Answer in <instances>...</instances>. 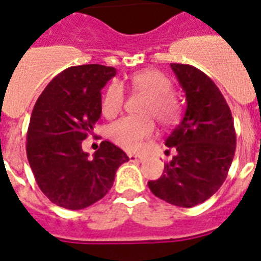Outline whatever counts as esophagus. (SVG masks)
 Segmentation results:
<instances>
[{"label":"esophagus","instance_id":"34e87169","mask_svg":"<svg viewBox=\"0 0 261 261\" xmlns=\"http://www.w3.org/2000/svg\"><path fill=\"white\" fill-rule=\"evenodd\" d=\"M128 160H130L131 162H142V161H143V158L139 155H133V154H128Z\"/></svg>","mask_w":261,"mask_h":261}]
</instances>
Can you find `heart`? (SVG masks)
I'll return each mask as SVG.
<instances>
[{"label": "heart", "instance_id": "1", "mask_svg": "<svg viewBox=\"0 0 261 261\" xmlns=\"http://www.w3.org/2000/svg\"><path fill=\"white\" fill-rule=\"evenodd\" d=\"M127 87L134 92L146 94L141 112L149 114L164 127L174 126L181 116V100L174 91L170 90V80L158 69H142L128 77ZM124 88L119 82H112L101 100V111L107 118H114L122 111L124 105ZM127 116L110 127V138L116 145L134 151L142 146L146 138L154 133L151 116Z\"/></svg>", "mask_w": 261, "mask_h": 261}]
</instances>
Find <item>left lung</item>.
Listing matches in <instances>:
<instances>
[{"label": "left lung", "instance_id": "obj_1", "mask_svg": "<svg viewBox=\"0 0 261 261\" xmlns=\"http://www.w3.org/2000/svg\"><path fill=\"white\" fill-rule=\"evenodd\" d=\"M170 67L188 107L165 143L175 155L165 164L160 178L147 185L161 200L192 207L211 198L225 181L236 150V131L229 106L209 76L189 64Z\"/></svg>", "mask_w": 261, "mask_h": 261}]
</instances>
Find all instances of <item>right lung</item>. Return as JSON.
Returning a JSON list of instances; mask_svg holds the SVG:
<instances>
[{
	"instance_id": "1",
	"label": "right lung",
	"mask_w": 261,
	"mask_h": 261,
	"mask_svg": "<svg viewBox=\"0 0 261 261\" xmlns=\"http://www.w3.org/2000/svg\"><path fill=\"white\" fill-rule=\"evenodd\" d=\"M116 69L100 64L60 72L36 101L27 133V155L41 192L57 206L77 211L111 189L118 167L128 161L123 150L103 141L94 158L82 142L101 114V88Z\"/></svg>"
}]
</instances>
